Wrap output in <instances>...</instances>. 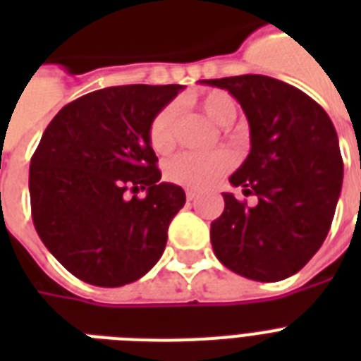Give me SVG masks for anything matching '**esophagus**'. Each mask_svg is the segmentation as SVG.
<instances>
[{"label": "esophagus", "mask_w": 361, "mask_h": 361, "mask_svg": "<svg viewBox=\"0 0 361 361\" xmlns=\"http://www.w3.org/2000/svg\"><path fill=\"white\" fill-rule=\"evenodd\" d=\"M185 197H187V200L191 202V200H195V198L198 197V192H197V191H192V189H187V191H185Z\"/></svg>", "instance_id": "34e87169"}]
</instances>
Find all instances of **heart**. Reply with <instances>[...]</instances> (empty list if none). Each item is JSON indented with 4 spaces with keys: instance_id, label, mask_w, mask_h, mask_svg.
Returning a JSON list of instances; mask_svg holds the SVG:
<instances>
[{
    "instance_id": "obj_1",
    "label": "heart",
    "mask_w": 361,
    "mask_h": 361,
    "mask_svg": "<svg viewBox=\"0 0 361 361\" xmlns=\"http://www.w3.org/2000/svg\"><path fill=\"white\" fill-rule=\"evenodd\" d=\"M192 103L202 110L214 123L221 127H231L238 118V103L231 93L223 90H209L192 97ZM176 121H178V109L176 104H166L155 114L149 123L147 138L157 153L170 152L176 144ZM234 166V159L231 153H181L169 163L166 176L170 181L189 189H209L219 181Z\"/></svg>"
}]
</instances>
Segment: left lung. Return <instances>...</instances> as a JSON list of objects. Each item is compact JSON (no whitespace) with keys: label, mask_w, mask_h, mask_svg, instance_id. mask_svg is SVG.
Instances as JSON below:
<instances>
[{"label":"left lung","mask_w":361,"mask_h":361,"mask_svg":"<svg viewBox=\"0 0 361 361\" xmlns=\"http://www.w3.org/2000/svg\"><path fill=\"white\" fill-rule=\"evenodd\" d=\"M200 82L226 90L245 112L251 152L231 183L258 198L249 208L223 192L225 212L209 231L215 257L247 279H286L313 258L330 232L343 185L336 127L302 90L271 76Z\"/></svg>","instance_id":"obj_1"}]
</instances>
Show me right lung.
<instances>
[{"instance_id": "1", "label": "right lung", "mask_w": 361, "mask_h": 361, "mask_svg": "<svg viewBox=\"0 0 361 361\" xmlns=\"http://www.w3.org/2000/svg\"><path fill=\"white\" fill-rule=\"evenodd\" d=\"M183 86H112L65 104L30 164L33 225L65 269L95 286H123L157 264L180 185L161 180L147 129ZM146 190L133 199L126 191Z\"/></svg>"}]
</instances>
